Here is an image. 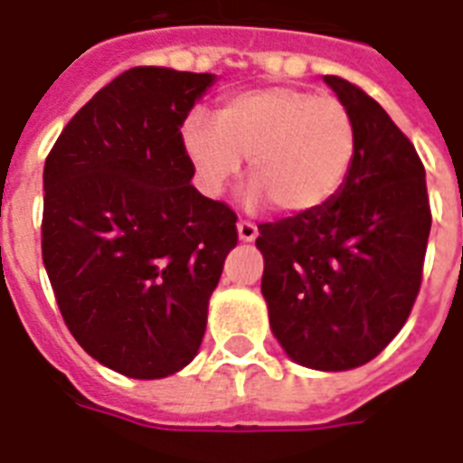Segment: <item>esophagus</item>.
Returning <instances> with one entry per match:
<instances>
[{
    "label": "esophagus",
    "mask_w": 463,
    "mask_h": 463,
    "mask_svg": "<svg viewBox=\"0 0 463 463\" xmlns=\"http://www.w3.org/2000/svg\"><path fill=\"white\" fill-rule=\"evenodd\" d=\"M236 229H239V239H241V241H253V239L259 236V227L253 224L251 219H239Z\"/></svg>",
    "instance_id": "34e87169"
}]
</instances>
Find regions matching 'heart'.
Returning <instances> with one entry per match:
<instances>
[{"label":"heart","mask_w":463,"mask_h":463,"mask_svg":"<svg viewBox=\"0 0 463 463\" xmlns=\"http://www.w3.org/2000/svg\"><path fill=\"white\" fill-rule=\"evenodd\" d=\"M183 146L207 193L217 194L249 158L253 200L302 214L344 187L356 158V121L336 97L302 87H263L229 95L217 117L190 114Z\"/></svg>","instance_id":"1"}]
</instances>
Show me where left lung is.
Segmentation results:
<instances>
[{"label":"left lung","mask_w":463,"mask_h":463,"mask_svg":"<svg viewBox=\"0 0 463 463\" xmlns=\"http://www.w3.org/2000/svg\"><path fill=\"white\" fill-rule=\"evenodd\" d=\"M356 121V158L336 197L259 224L260 293L273 335L300 366L346 371L376 359L408 322L422 285L432 212L425 165L385 109L325 75Z\"/></svg>","instance_id":"1"}]
</instances>
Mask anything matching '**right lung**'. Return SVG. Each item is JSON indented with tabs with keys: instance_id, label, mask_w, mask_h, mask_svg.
Wrapping results in <instances>:
<instances>
[{
	"instance_id": "right-lung-1",
	"label": "right lung",
	"mask_w": 463,
	"mask_h": 463,
	"mask_svg": "<svg viewBox=\"0 0 463 463\" xmlns=\"http://www.w3.org/2000/svg\"><path fill=\"white\" fill-rule=\"evenodd\" d=\"M210 72L131 68L104 85L43 168L41 249L75 342L128 378L194 359L239 241L236 212L197 193L180 127Z\"/></svg>"
}]
</instances>
